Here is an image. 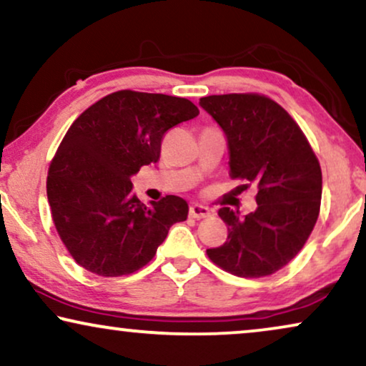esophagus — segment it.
<instances>
[{
  "mask_svg": "<svg viewBox=\"0 0 366 366\" xmlns=\"http://www.w3.org/2000/svg\"><path fill=\"white\" fill-rule=\"evenodd\" d=\"M209 208H207V207H203V204H198V203H194V204H192V207H189V217L192 218H197V219H199V218H207V217H209Z\"/></svg>",
  "mask_w": 366,
  "mask_h": 366,
  "instance_id": "obj_1",
  "label": "esophagus"
}]
</instances>
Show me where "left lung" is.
<instances>
[{"label":"left lung","instance_id":"obj_1","mask_svg":"<svg viewBox=\"0 0 366 366\" xmlns=\"http://www.w3.org/2000/svg\"><path fill=\"white\" fill-rule=\"evenodd\" d=\"M199 107L227 137L229 177L258 188V208L244 218L219 208L228 238L207 249L208 258L237 277H268L292 262L313 232L322 202L318 158L295 119L263 94H212Z\"/></svg>","mask_w":366,"mask_h":366}]
</instances>
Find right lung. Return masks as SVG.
I'll use <instances>...</instances> for the list:
<instances>
[{"instance_id": "1", "label": "right lung", "mask_w": 366, "mask_h": 366, "mask_svg": "<svg viewBox=\"0 0 366 366\" xmlns=\"http://www.w3.org/2000/svg\"><path fill=\"white\" fill-rule=\"evenodd\" d=\"M187 98L132 89L112 93L74 119L49 164L53 223L79 267L122 277L154 257L188 203L168 194L152 207L133 194L132 177L157 163L163 134L198 117Z\"/></svg>"}]
</instances>
